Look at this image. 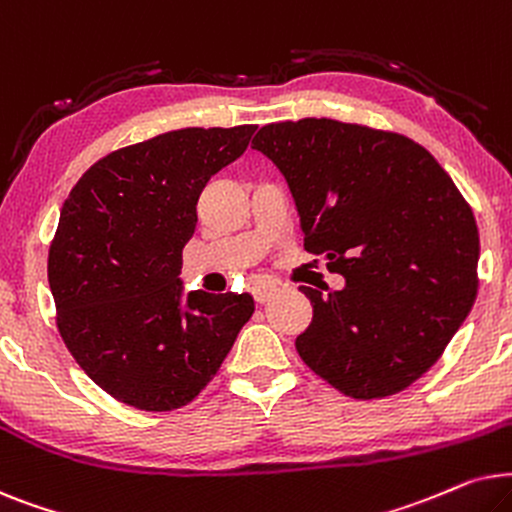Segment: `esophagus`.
<instances>
[{"label": "esophagus", "mask_w": 512, "mask_h": 512, "mask_svg": "<svg viewBox=\"0 0 512 512\" xmlns=\"http://www.w3.org/2000/svg\"><path fill=\"white\" fill-rule=\"evenodd\" d=\"M281 290L278 288L276 283H257V285H252V297H255V302H260V304H264V302H269L271 297L276 295V292Z\"/></svg>", "instance_id": "esophagus-1"}]
</instances>
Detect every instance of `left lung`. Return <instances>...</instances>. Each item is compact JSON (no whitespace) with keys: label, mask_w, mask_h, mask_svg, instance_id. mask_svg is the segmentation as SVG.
<instances>
[{"label":"left lung","mask_w":512,"mask_h":512,"mask_svg":"<svg viewBox=\"0 0 512 512\" xmlns=\"http://www.w3.org/2000/svg\"><path fill=\"white\" fill-rule=\"evenodd\" d=\"M252 147L288 180L304 248L344 290L311 299L297 353L358 400L414 384L442 356L478 295L480 236L445 168L400 133L299 119L267 124Z\"/></svg>","instance_id":"obj_1"}]
</instances>
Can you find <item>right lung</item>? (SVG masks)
Instances as JSON below:
<instances>
[{
	"label": "right lung",
	"instance_id": "obj_1",
	"mask_svg": "<svg viewBox=\"0 0 512 512\" xmlns=\"http://www.w3.org/2000/svg\"><path fill=\"white\" fill-rule=\"evenodd\" d=\"M257 126L177 128L95 161L60 210L49 285L60 337L81 370L119 403L173 412L220 370L255 302L182 297V248L196 201L245 152Z\"/></svg>",
	"mask_w": 512,
	"mask_h": 512
}]
</instances>
